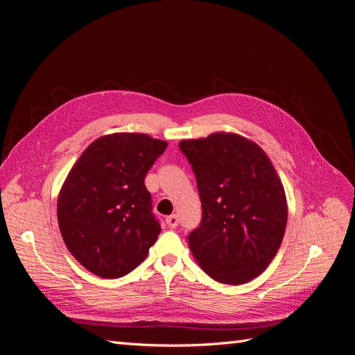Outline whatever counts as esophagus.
Returning <instances> with one entry per match:
<instances>
[{"label":"esophagus","mask_w":355,"mask_h":355,"mask_svg":"<svg viewBox=\"0 0 355 355\" xmlns=\"http://www.w3.org/2000/svg\"><path fill=\"white\" fill-rule=\"evenodd\" d=\"M166 223L168 225V228H176L179 223V218L176 216V214H170V216H167V219H166Z\"/></svg>","instance_id":"esophagus-1"}]
</instances>
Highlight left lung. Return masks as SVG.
<instances>
[{"label":"left lung","mask_w":355,"mask_h":355,"mask_svg":"<svg viewBox=\"0 0 355 355\" xmlns=\"http://www.w3.org/2000/svg\"><path fill=\"white\" fill-rule=\"evenodd\" d=\"M201 198L200 227L188 244L204 272L225 284L262 274L277 254L287 223L280 178L263 149L240 135L213 133L179 144Z\"/></svg>","instance_id":"8db88e82"}]
</instances>
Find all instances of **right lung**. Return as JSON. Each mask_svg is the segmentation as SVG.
<instances>
[{
	"mask_svg": "<svg viewBox=\"0 0 355 355\" xmlns=\"http://www.w3.org/2000/svg\"><path fill=\"white\" fill-rule=\"evenodd\" d=\"M167 142L144 133H114L92 142L73 164L58 198L68 250L103 278L133 271L161 231L145 178Z\"/></svg>",
	"mask_w": 355,
	"mask_h": 355,
	"instance_id": "1",
	"label": "right lung"
}]
</instances>
